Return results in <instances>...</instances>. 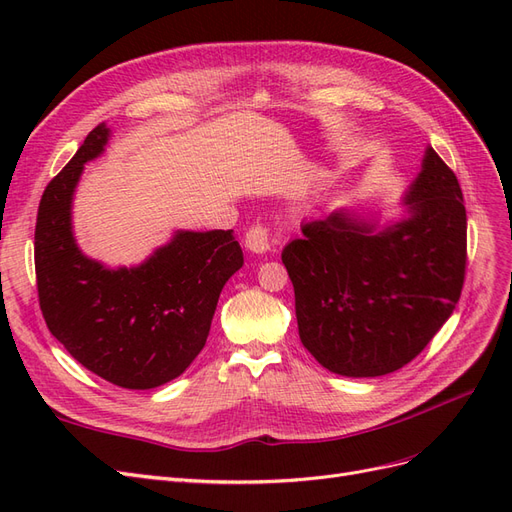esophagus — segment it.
<instances>
[{"label":"esophagus","mask_w":512,"mask_h":512,"mask_svg":"<svg viewBox=\"0 0 512 512\" xmlns=\"http://www.w3.org/2000/svg\"><path fill=\"white\" fill-rule=\"evenodd\" d=\"M275 243L277 239L271 237L269 228H265L262 224H256L245 232V247L254 254H267L271 247H275Z\"/></svg>","instance_id":"obj_1"}]
</instances>
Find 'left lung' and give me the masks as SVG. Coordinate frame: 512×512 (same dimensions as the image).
Returning <instances> with one entry per match:
<instances>
[{"instance_id":"left-lung-1","label":"left lung","mask_w":512,"mask_h":512,"mask_svg":"<svg viewBox=\"0 0 512 512\" xmlns=\"http://www.w3.org/2000/svg\"><path fill=\"white\" fill-rule=\"evenodd\" d=\"M401 205L406 215L389 224L331 211L284 247L299 337L333 374L376 378L401 369L461 297L466 207L455 173L431 147Z\"/></svg>"}]
</instances>
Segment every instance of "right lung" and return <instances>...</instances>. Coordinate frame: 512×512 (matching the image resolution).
Wrapping results in <instances>:
<instances>
[{"mask_svg": "<svg viewBox=\"0 0 512 512\" xmlns=\"http://www.w3.org/2000/svg\"><path fill=\"white\" fill-rule=\"evenodd\" d=\"M100 123L46 185L36 222V277L46 327L96 376L121 389H156L205 348L224 284L243 267L232 230H175L136 267L111 269L83 254L72 200L85 164L102 156Z\"/></svg>", "mask_w": 512, "mask_h": 512, "instance_id": "right-lung-1", "label": "right lung"}]
</instances>
